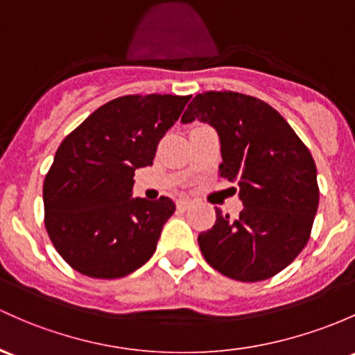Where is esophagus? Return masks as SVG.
Returning a JSON list of instances; mask_svg holds the SVG:
<instances>
[{"mask_svg":"<svg viewBox=\"0 0 355 355\" xmlns=\"http://www.w3.org/2000/svg\"><path fill=\"white\" fill-rule=\"evenodd\" d=\"M193 201L191 200H179L178 201V209H181V211H184V209L191 208Z\"/></svg>","mask_w":355,"mask_h":355,"instance_id":"1","label":"esophagus"}]
</instances>
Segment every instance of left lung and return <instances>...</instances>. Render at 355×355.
<instances>
[{
    "label": "left lung",
    "mask_w": 355,
    "mask_h": 355,
    "mask_svg": "<svg viewBox=\"0 0 355 355\" xmlns=\"http://www.w3.org/2000/svg\"><path fill=\"white\" fill-rule=\"evenodd\" d=\"M200 120L218 133L220 176L239 184L235 220L216 208V222L198 235L203 257L243 283L288 268L310 239L318 184L310 150L272 106L234 91L196 94L182 123Z\"/></svg>",
    "instance_id": "left-lung-1"
}]
</instances>
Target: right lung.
Masks as SVG:
<instances>
[{"label":"right lung","instance_id":"right-lung-1","mask_svg":"<svg viewBox=\"0 0 355 355\" xmlns=\"http://www.w3.org/2000/svg\"><path fill=\"white\" fill-rule=\"evenodd\" d=\"M191 96L128 94L100 106L55 152L44 181L45 228L78 272L116 279L155 252L171 198H132L133 176L150 166L159 140Z\"/></svg>","mask_w":355,"mask_h":355}]
</instances>
